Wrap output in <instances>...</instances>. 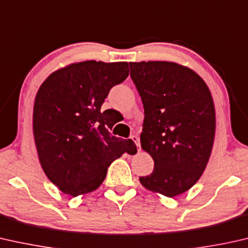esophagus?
Returning a JSON list of instances; mask_svg holds the SVG:
<instances>
[{
  "label": "esophagus",
  "mask_w": 248,
  "mask_h": 248,
  "mask_svg": "<svg viewBox=\"0 0 248 248\" xmlns=\"http://www.w3.org/2000/svg\"><path fill=\"white\" fill-rule=\"evenodd\" d=\"M131 139H132V141L135 143L136 146H138V150H139V151L141 150V143H140V139H139V136H136V135H132V136H131Z\"/></svg>",
  "instance_id": "34e87169"
}]
</instances>
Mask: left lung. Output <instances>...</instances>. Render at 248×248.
<instances>
[{
    "mask_svg": "<svg viewBox=\"0 0 248 248\" xmlns=\"http://www.w3.org/2000/svg\"><path fill=\"white\" fill-rule=\"evenodd\" d=\"M130 68L144 107L141 145L154 161L152 173L140 182L172 198L191 188L209 161L216 131L211 93L198 74L177 62Z\"/></svg>",
    "mask_w": 248,
    "mask_h": 248,
    "instance_id": "left-lung-1",
    "label": "left lung"
}]
</instances>
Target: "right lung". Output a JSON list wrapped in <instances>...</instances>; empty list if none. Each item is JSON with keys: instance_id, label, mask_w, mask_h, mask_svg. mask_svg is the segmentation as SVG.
Returning a JSON list of instances; mask_svg holds the SVG:
<instances>
[{"instance_id": "add662e5", "label": "right lung", "mask_w": 248, "mask_h": 248, "mask_svg": "<svg viewBox=\"0 0 248 248\" xmlns=\"http://www.w3.org/2000/svg\"><path fill=\"white\" fill-rule=\"evenodd\" d=\"M128 71L125 62L87 60L56 70L39 88L32 123L35 148L46 175L66 195L94 191L114 160L136 153L132 140L110 134L116 122L109 109H100Z\"/></svg>"}]
</instances>
